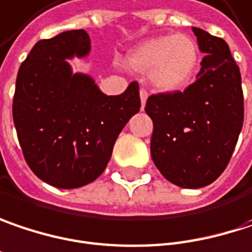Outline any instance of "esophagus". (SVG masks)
<instances>
[{
    "mask_svg": "<svg viewBox=\"0 0 252 252\" xmlns=\"http://www.w3.org/2000/svg\"><path fill=\"white\" fill-rule=\"evenodd\" d=\"M140 98H141V109H144L146 102H147V98H149V94L146 89H140Z\"/></svg>",
    "mask_w": 252,
    "mask_h": 252,
    "instance_id": "esophagus-1",
    "label": "esophagus"
}]
</instances>
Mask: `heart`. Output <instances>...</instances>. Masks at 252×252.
I'll return each mask as SVG.
<instances>
[{
    "instance_id": "b5f03b06",
    "label": "heart",
    "mask_w": 252,
    "mask_h": 252,
    "mask_svg": "<svg viewBox=\"0 0 252 252\" xmlns=\"http://www.w3.org/2000/svg\"><path fill=\"white\" fill-rule=\"evenodd\" d=\"M197 46L186 34L153 37L132 47L126 66L135 72H149L151 85L163 92H176L190 83L197 67Z\"/></svg>"
}]
</instances>
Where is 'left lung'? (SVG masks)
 <instances>
[{
	"label": "left lung",
	"instance_id": "left-lung-1",
	"mask_svg": "<svg viewBox=\"0 0 252 252\" xmlns=\"http://www.w3.org/2000/svg\"><path fill=\"white\" fill-rule=\"evenodd\" d=\"M205 58L183 92L151 95V158L173 185L199 189L225 170L244 123L240 67L223 38L192 27Z\"/></svg>",
	"mask_w": 252,
	"mask_h": 252
}]
</instances>
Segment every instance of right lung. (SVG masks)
<instances>
[{
	"mask_svg": "<svg viewBox=\"0 0 252 252\" xmlns=\"http://www.w3.org/2000/svg\"><path fill=\"white\" fill-rule=\"evenodd\" d=\"M89 52L85 30L63 32L35 43L17 75L12 118L24 158L38 179L59 189L98 179L141 106L137 82L109 96L89 75L73 73L67 60Z\"/></svg>",
	"mask_w": 252,
	"mask_h": 252,
	"instance_id": "1",
	"label": "right lung"
}]
</instances>
